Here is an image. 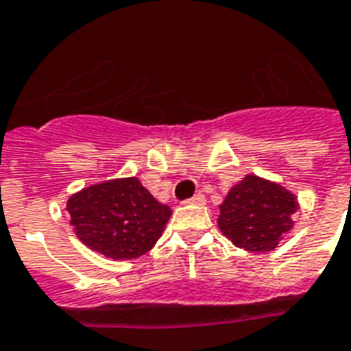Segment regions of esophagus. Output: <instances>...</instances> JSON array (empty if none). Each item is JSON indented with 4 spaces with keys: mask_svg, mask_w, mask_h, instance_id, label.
Wrapping results in <instances>:
<instances>
[{
    "mask_svg": "<svg viewBox=\"0 0 351 351\" xmlns=\"http://www.w3.org/2000/svg\"><path fill=\"white\" fill-rule=\"evenodd\" d=\"M187 204H193V206H204V204H206V197L198 193V195H195L193 198H189V200H187Z\"/></svg>",
    "mask_w": 351,
    "mask_h": 351,
    "instance_id": "1",
    "label": "esophagus"
}]
</instances>
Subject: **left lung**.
I'll list each match as a JSON object with an SVG mask.
<instances>
[{
    "label": "left lung",
    "mask_w": 351,
    "mask_h": 351,
    "mask_svg": "<svg viewBox=\"0 0 351 351\" xmlns=\"http://www.w3.org/2000/svg\"><path fill=\"white\" fill-rule=\"evenodd\" d=\"M299 202L277 182L245 175L220 204L219 228L237 247L251 253L273 251L293 228Z\"/></svg>",
    "instance_id": "obj_1"
}]
</instances>
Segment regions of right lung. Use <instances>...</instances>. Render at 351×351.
<instances>
[{
	"instance_id": "obj_1",
	"label": "right lung",
	"mask_w": 351,
	"mask_h": 351,
	"mask_svg": "<svg viewBox=\"0 0 351 351\" xmlns=\"http://www.w3.org/2000/svg\"><path fill=\"white\" fill-rule=\"evenodd\" d=\"M67 211L76 237L114 261H131L153 250L173 213L136 176L84 187L69 198Z\"/></svg>"
}]
</instances>
